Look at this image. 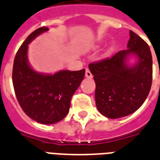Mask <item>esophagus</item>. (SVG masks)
I'll list each match as a JSON object with an SVG mask.
<instances>
[{
  "mask_svg": "<svg viewBox=\"0 0 160 160\" xmlns=\"http://www.w3.org/2000/svg\"><path fill=\"white\" fill-rule=\"evenodd\" d=\"M85 76H86V78H88V79H92V73H91V72L88 69H86V72H85Z\"/></svg>",
  "mask_w": 160,
  "mask_h": 160,
  "instance_id": "1",
  "label": "esophagus"
}]
</instances>
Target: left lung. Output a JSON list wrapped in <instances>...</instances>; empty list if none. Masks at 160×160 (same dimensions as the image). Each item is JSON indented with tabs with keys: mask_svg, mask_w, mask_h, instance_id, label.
I'll use <instances>...</instances> for the list:
<instances>
[{
	"mask_svg": "<svg viewBox=\"0 0 160 160\" xmlns=\"http://www.w3.org/2000/svg\"><path fill=\"white\" fill-rule=\"evenodd\" d=\"M127 49L110 58L88 65L93 75L95 102L102 115L117 119L133 113L144 103L152 83V55L147 43L129 31ZM138 58L135 65L128 66L129 55Z\"/></svg>",
	"mask_w": 160,
	"mask_h": 160,
	"instance_id": "obj_1",
	"label": "left lung"
}]
</instances>
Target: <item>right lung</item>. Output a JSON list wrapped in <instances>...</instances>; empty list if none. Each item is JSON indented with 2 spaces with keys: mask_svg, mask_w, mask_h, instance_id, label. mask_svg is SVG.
<instances>
[{
  "mask_svg": "<svg viewBox=\"0 0 160 160\" xmlns=\"http://www.w3.org/2000/svg\"><path fill=\"white\" fill-rule=\"evenodd\" d=\"M49 30L42 27L32 32L18 49L13 66V85L20 107L28 116L43 124L61 121L69 112L71 99L85 74L60 71L53 75L35 72L28 63V44Z\"/></svg>",
  "mask_w": 160,
  "mask_h": 160,
  "instance_id": "add662e5",
  "label": "right lung"
}]
</instances>
